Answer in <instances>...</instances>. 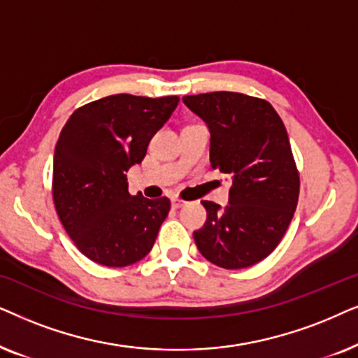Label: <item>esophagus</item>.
<instances>
[{
    "instance_id": "1",
    "label": "esophagus",
    "mask_w": 358,
    "mask_h": 358,
    "mask_svg": "<svg viewBox=\"0 0 358 358\" xmlns=\"http://www.w3.org/2000/svg\"><path fill=\"white\" fill-rule=\"evenodd\" d=\"M183 204H187L183 201V199H178V198H171V208L173 209H178V208H182Z\"/></svg>"
}]
</instances>
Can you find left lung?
<instances>
[{
	"instance_id": "obj_1",
	"label": "left lung",
	"mask_w": 358,
	"mask_h": 358,
	"mask_svg": "<svg viewBox=\"0 0 358 358\" xmlns=\"http://www.w3.org/2000/svg\"><path fill=\"white\" fill-rule=\"evenodd\" d=\"M208 124L213 169L231 175L229 204L201 201L208 217L193 232L198 250L227 270L268 257L292 222L299 176L285 124L265 99L214 92L183 96Z\"/></svg>"
}]
</instances>
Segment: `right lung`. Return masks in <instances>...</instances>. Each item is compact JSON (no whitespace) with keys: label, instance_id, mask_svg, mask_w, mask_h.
<instances>
[{"label":"right lung","instance_id":"add662e5","mask_svg":"<svg viewBox=\"0 0 358 358\" xmlns=\"http://www.w3.org/2000/svg\"><path fill=\"white\" fill-rule=\"evenodd\" d=\"M178 96L113 94L76 109L54 154L52 194L66 234L90 260L127 266L154 247L169 198L127 192V170L178 106Z\"/></svg>","mask_w":358,"mask_h":358}]
</instances>
